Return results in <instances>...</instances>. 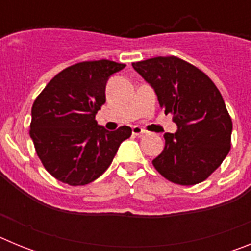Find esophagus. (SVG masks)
Listing matches in <instances>:
<instances>
[{
  "instance_id": "esophagus-1",
  "label": "esophagus",
  "mask_w": 251,
  "mask_h": 251,
  "mask_svg": "<svg viewBox=\"0 0 251 251\" xmlns=\"http://www.w3.org/2000/svg\"><path fill=\"white\" fill-rule=\"evenodd\" d=\"M132 132H133V134H134V136H138V137H141V136H143V134H146V130L145 129H142L141 127H133V129H132Z\"/></svg>"
}]
</instances>
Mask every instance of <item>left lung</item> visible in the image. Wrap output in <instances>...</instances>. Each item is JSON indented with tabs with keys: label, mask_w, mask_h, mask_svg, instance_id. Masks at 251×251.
Masks as SVG:
<instances>
[{
	"label": "left lung",
	"mask_w": 251,
	"mask_h": 251,
	"mask_svg": "<svg viewBox=\"0 0 251 251\" xmlns=\"http://www.w3.org/2000/svg\"><path fill=\"white\" fill-rule=\"evenodd\" d=\"M153 88L176 133H166L165 150L152 163L177 185L205 181L230 151L232 122L220 92L200 69L175 56H158L132 64Z\"/></svg>",
	"instance_id": "obj_1"
}]
</instances>
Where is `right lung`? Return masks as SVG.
<instances>
[{"label":"right lung","instance_id":"obj_1","mask_svg":"<svg viewBox=\"0 0 251 251\" xmlns=\"http://www.w3.org/2000/svg\"><path fill=\"white\" fill-rule=\"evenodd\" d=\"M124 66L110 60L69 66L49 81L34 101L30 137L44 167L61 182H93L132 134L127 126L109 132L95 121L105 103L106 81Z\"/></svg>","mask_w":251,"mask_h":251}]
</instances>
